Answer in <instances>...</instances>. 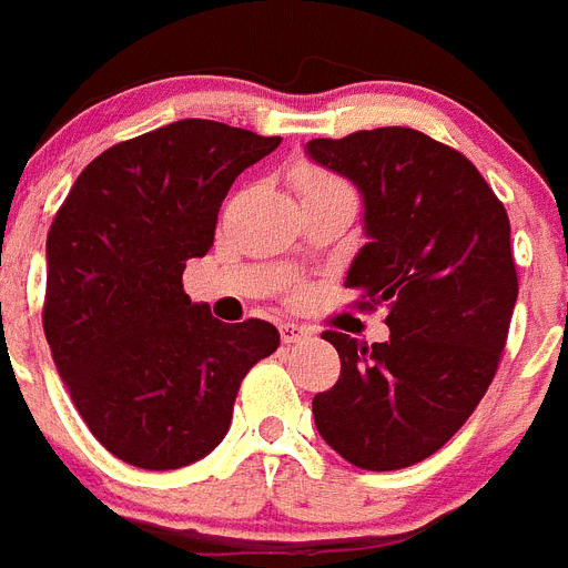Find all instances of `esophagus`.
<instances>
[{"mask_svg": "<svg viewBox=\"0 0 568 568\" xmlns=\"http://www.w3.org/2000/svg\"><path fill=\"white\" fill-rule=\"evenodd\" d=\"M280 338H283V344H303V341L312 338V329L308 326H300V324H283L280 326Z\"/></svg>", "mask_w": 568, "mask_h": 568, "instance_id": "esophagus-1", "label": "esophagus"}]
</instances>
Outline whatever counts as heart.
<instances>
[{"label":"heart","instance_id":"obj_1","mask_svg":"<svg viewBox=\"0 0 568 568\" xmlns=\"http://www.w3.org/2000/svg\"><path fill=\"white\" fill-rule=\"evenodd\" d=\"M294 186H297V195H306V192H324V189L341 186L338 180L329 178L324 172H315V169H300L294 174Z\"/></svg>","mask_w":568,"mask_h":568}]
</instances>
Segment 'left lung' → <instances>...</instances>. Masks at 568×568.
I'll list each match as a JSON object with an SVG mask.
<instances>
[{"instance_id":"8db88e82","label":"left lung","mask_w":568,"mask_h":568,"mask_svg":"<svg viewBox=\"0 0 568 568\" xmlns=\"http://www.w3.org/2000/svg\"><path fill=\"white\" fill-rule=\"evenodd\" d=\"M306 156L362 195L367 242L344 285L385 306L390 329L371 347L324 332L341 379L315 396V426L356 467H412L467 423L496 376L519 294L508 212L467 156L414 128L312 140Z\"/></svg>"}]
</instances>
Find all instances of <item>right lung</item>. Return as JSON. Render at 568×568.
I'll return each mask as SVG.
<instances>
[{"mask_svg": "<svg viewBox=\"0 0 568 568\" xmlns=\"http://www.w3.org/2000/svg\"><path fill=\"white\" fill-rule=\"evenodd\" d=\"M280 136L210 119L95 156L45 239L43 329L99 444L140 469H180L224 440L239 385L280 347L268 321L221 324L183 292L233 180Z\"/></svg>", "mask_w": 568, "mask_h": 568, "instance_id": "1", "label": "right lung"}]
</instances>
